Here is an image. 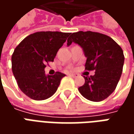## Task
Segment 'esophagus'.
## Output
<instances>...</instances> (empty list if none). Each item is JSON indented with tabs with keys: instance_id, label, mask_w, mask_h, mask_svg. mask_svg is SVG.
<instances>
[{
	"instance_id": "esophagus-1",
	"label": "esophagus",
	"mask_w": 134,
	"mask_h": 134,
	"mask_svg": "<svg viewBox=\"0 0 134 134\" xmlns=\"http://www.w3.org/2000/svg\"><path fill=\"white\" fill-rule=\"evenodd\" d=\"M69 75H70V77H74V78H75V77H77L78 76L77 74H70Z\"/></svg>"
}]
</instances>
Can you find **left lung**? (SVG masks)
<instances>
[{
    "instance_id": "8db88e82",
    "label": "left lung",
    "mask_w": 134,
    "mask_h": 134,
    "mask_svg": "<svg viewBox=\"0 0 134 134\" xmlns=\"http://www.w3.org/2000/svg\"><path fill=\"white\" fill-rule=\"evenodd\" d=\"M79 44L87 57L85 70H95V75L84 76L85 84L78 88L84 98L93 102L107 98L115 90L120 80L124 63L123 49L108 36L93 31L72 33L67 45Z\"/></svg>"
}]
</instances>
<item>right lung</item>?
Instances as JSON below:
<instances>
[{
    "label": "right lung",
    "mask_w": 134,
    "mask_h": 134,
    "mask_svg": "<svg viewBox=\"0 0 134 134\" xmlns=\"http://www.w3.org/2000/svg\"><path fill=\"white\" fill-rule=\"evenodd\" d=\"M71 33L39 31L30 34L16 47L11 57L12 71L18 86L35 100L52 96L65 75L57 72L46 76L44 68L54 61Z\"/></svg>",
    "instance_id": "1"
}]
</instances>
